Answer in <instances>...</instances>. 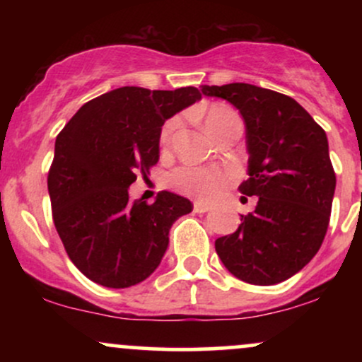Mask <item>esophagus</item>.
<instances>
[{"label": "esophagus", "instance_id": "34e87169", "mask_svg": "<svg viewBox=\"0 0 362 362\" xmlns=\"http://www.w3.org/2000/svg\"><path fill=\"white\" fill-rule=\"evenodd\" d=\"M194 211L195 213H207V211H209V206H207L206 202L197 201V202H194Z\"/></svg>", "mask_w": 362, "mask_h": 362}]
</instances>
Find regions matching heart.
Masks as SVG:
<instances>
[{
    "mask_svg": "<svg viewBox=\"0 0 362 362\" xmlns=\"http://www.w3.org/2000/svg\"><path fill=\"white\" fill-rule=\"evenodd\" d=\"M238 117L233 110L228 105H223V103H214L211 105L206 112L204 124L207 132L214 131L216 127H219L221 124L226 122V120ZM178 120L172 119L165 124L163 129H161L160 134V144L163 148H167L172 141L173 131L177 129ZM168 184L173 187V189L180 190L187 195H192V197L202 199V201H211L216 195L221 194V190L228 184V175H224L223 172L214 168H199V167H178L173 170L168 175Z\"/></svg>",
    "mask_w": 362,
    "mask_h": 362,
    "instance_id": "1",
    "label": "heart"
}]
</instances>
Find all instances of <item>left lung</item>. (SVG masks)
Returning <instances> with one entry per match:
<instances>
[{
    "mask_svg": "<svg viewBox=\"0 0 362 362\" xmlns=\"http://www.w3.org/2000/svg\"><path fill=\"white\" fill-rule=\"evenodd\" d=\"M202 93L224 98L242 114L248 178L238 190L259 199L235 233L216 240V252L248 284L289 279L317 255L330 221L335 172L325 131L294 98L277 91L230 83L204 85Z\"/></svg>",
    "mask_w": 362,
    "mask_h": 362,
    "instance_id": "8db88e82",
    "label": "left lung"
}]
</instances>
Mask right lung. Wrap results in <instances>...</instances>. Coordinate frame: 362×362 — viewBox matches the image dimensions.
<instances>
[{"label":"right lung","instance_id":"obj_1","mask_svg":"<svg viewBox=\"0 0 362 362\" xmlns=\"http://www.w3.org/2000/svg\"><path fill=\"white\" fill-rule=\"evenodd\" d=\"M194 86H122L86 102L57 134L47 189L66 253L88 279L129 288L155 272L168 231L192 204L161 190L156 201L129 199V185L160 158L165 120L201 100Z\"/></svg>","mask_w":362,"mask_h":362}]
</instances>
